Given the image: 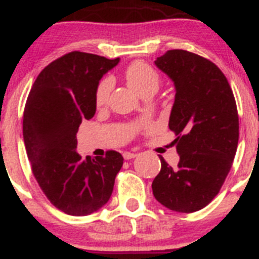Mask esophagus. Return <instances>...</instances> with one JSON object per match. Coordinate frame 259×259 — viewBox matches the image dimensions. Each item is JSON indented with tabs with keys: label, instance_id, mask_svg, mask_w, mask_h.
Wrapping results in <instances>:
<instances>
[{
	"label": "esophagus",
	"instance_id": "1",
	"mask_svg": "<svg viewBox=\"0 0 259 259\" xmlns=\"http://www.w3.org/2000/svg\"><path fill=\"white\" fill-rule=\"evenodd\" d=\"M138 156V154L136 153H134V152H127V151H125V152L123 153V157L125 159H133V158H135V157Z\"/></svg>",
	"mask_w": 259,
	"mask_h": 259
}]
</instances>
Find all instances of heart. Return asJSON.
<instances>
[{
    "label": "heart",
    "mask_w": 259,
    "mask_h": 259,
    "mask_svg": "<svg viewBox=\"0 0 259 259\" xmlns=\"http://www.w3.org/2000/svg\"><path fill=\"white\" fill-rule=\"evenodd\" d=\"M125 79L130 88L142 97L148 94H154L158 90L160 84V76L157 70L142 61L134 62L127 67L125 70ZM112 88L113 81L111 78L101 80L95 91V105L97 107L106 106Z\"/></svg>",
    "instance_id": "b5f03b06"
}]
</instances>
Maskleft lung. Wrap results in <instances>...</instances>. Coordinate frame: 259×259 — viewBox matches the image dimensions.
I'll return each instance as SVG.
<instances>
[{"label": "left lung", "instance_id": "1", "mask_svg": "<svg viewBox=\"0 0 259 259\" xmlns=\"http://www.w3.org/2000/svg\"><path fill=\"white\" fill-rule=\"evenodd\" d=\"M154 64L174 81L169 129L180 160L173 169L162 156L154 178L156 200L175 212L192 213L221 191L239 142V114L228 79L209 59L169 50Z\"/></svg>", "mask_w": 259, "mask_h": 259}]
</instances>
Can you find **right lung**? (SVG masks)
I'll return each mask as SVG.
<instances>
[{"instance_id": "add662e5", "label": "right lung", "mask_w": 259, "mask_h": 259, "mask_svg": "<svg viewBox=\"0 0 259 259\" xmlns=\"http://www.w3.org/2000/svg\"><path fill=\"white\" fill-rule=\"evenodd\" d=\"M118 62L67 53L41 70L26 100L23 136L32 174L49 201L69 215H88L105 206L123 165L117 151L84 159L75 150L80 124L96 112L99 81Z\"/></svg>"}]
</instances>
